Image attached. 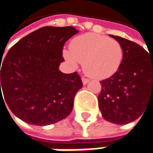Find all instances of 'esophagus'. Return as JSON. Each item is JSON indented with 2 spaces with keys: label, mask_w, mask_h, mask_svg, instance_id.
<instances>
[{
  "label": "esophagus",
  "mask_w": 153,
  "mask_h": 153,
  "mask_svg": "<svg viewBox=\"0 0 153 153\" xmlns=\"http://www.w3.org/2000/svg\"><path fill=\"white\" fill-rule=\"evenodd\" d=\"M88 81H89V79H87V78H84V77L82 78V83H83V85H86V84H87Z\"/></svg>",
  "instance_id": "1"
}]
</instances>
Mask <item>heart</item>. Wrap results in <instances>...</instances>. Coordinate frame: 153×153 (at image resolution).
<instances>
[{"mask_svg":"<svg viewBox=\"0 0 153 153\" xmlns=\"http://www.w3.org/2000/svg\"><path fill=\"white\" fill-rule=\"evenodd\" d=\"M64 56L73 66L83 63L84 72L88 76L102 79L119 70L123 48L114 39L97 33H85L73 40L70 50H65Z\"/></svg>","mask_w":153,"mask_h":153,"instance_id":"obj_1","label":"heart"}]
</instances>
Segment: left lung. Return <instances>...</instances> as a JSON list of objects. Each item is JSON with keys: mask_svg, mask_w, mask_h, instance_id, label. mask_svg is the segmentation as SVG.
Returning <instances> with one entry per match:
<instances>
[{"mask_svg": "<svg viewBox=\"0 0 153 153\" xmlns=\"http://www.w3.org/2000/svg\"><path fill=\"white\" fill-rule=\"evenodd\" d=\"M110 36L122 46L123 59L112 76L100 81L98 105L105 120L124 125L138 119L153 99V56L134 42Z\"/></svg>", "mask_w": 153, "mask_h": 153, "instance_id": "1", "label": "left lung"}]
</instances>
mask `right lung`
<instances>
[{
	"label": "right lung",
	"mask_w": 153,
	"mask_h": 153,
	"mask_svg": "<svg viewBox=\"0 0 153 153\" xmlns=\"http://www.w3.org/2000/svg\"><path fill=\"white\" fill-rule=\"evenodd\" d=\"M78 32L73 26H45L18 41L0 62V103L32 125L66 118L83 85L76 72L63 74L59 65L65 43Z\"/></svg>",
	"instance_id": "add662e5"
}]
</instances>
